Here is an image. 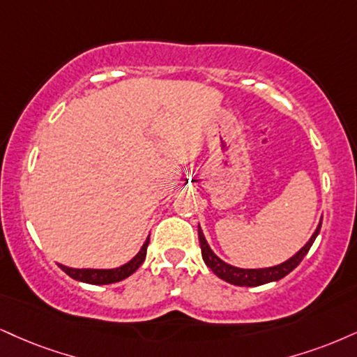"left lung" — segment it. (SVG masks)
Returning <instances> with one entry per match:
<instances>
[{
    "instance_id": "1",
    "label": "left lung",
    "mask_w": 357,
    "mask_h": 357,
    "mask_svg": "<svg viewBox=\"0 0 357 357\" xmlns=\"http://www.w3.org/2000/svg\"><path fill=\"white\" fill-rule=\"evenodd\" d=\"M321 225H323V220L319 221V225H317L314 234L311 236V239H309V241L304 244V246L299 249L293 257H289V259L284 261V263L273 266V268H261V269H243V268H236V266L225 263V261L220 259V257L214 255L213 249L209 248V244L206 241L203 231H201L199 226H197V236H199L201 255H203L204 263L218 278H221L222 281L229 282V284H234V286L255 287V286L266 284V282L279 281V279H282L286 274L293 271L294 268H298V264L304 259V256L307 255V251L311 249L312 243H314V239L317 238V234H319Z\"/></svg>"
}]
</instances>
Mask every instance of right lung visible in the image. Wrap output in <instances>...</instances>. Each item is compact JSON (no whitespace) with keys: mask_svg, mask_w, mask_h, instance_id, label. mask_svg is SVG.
Wrapping results in <instances>:
<instances>
[{"mask_svg":"<svg viewBox=\"0 0 357 357\" xmlns=\"http://www.w3.org/2000/svg\"><path fill=\"white\" fill-rule=\"evenodd\" d=\"M149 244V238L146 239L143 248L137 255L132 257L131 261H128L126 264L119 266V268L114 269H76V268H68V266L59 264V268L63 269L68 276L76 279V281L81 282H88V284H113V282L123 281L128 276H131L132 273L143 264V261L146 259V249H148Z\"/></svg>","mask_w":357,"mask_h":357,"instance_id":"right-lung-1","label":"right lung"}]
</instances>
